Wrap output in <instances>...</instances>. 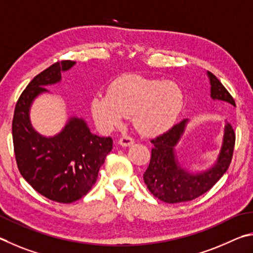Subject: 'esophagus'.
<instances>
[{"mask_svg":"<svg viewBox=\"0 0 253 253\" xmlns=\"http://www.w3.org/2000/svg\"><path fill=\"white\" fill-rule=\"evenodd\" d=\"M134 143V140L131 138V136H127V135H123L122 138H120L119 140V144L122 145V147H130Z\"/></svg>","mask_w":253,"mask_h":253,"instance_id":"1","label":"esophagus"}]
</instances>
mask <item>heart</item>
Listing matches in <instances>:
<instances>
[{"instance_id":"1","label":"heart","mask_w":253,"mask_h":253,"mask_svg":"<svg viewBox=\"0 0 253 253\" xmlns=\"http://www.w3.org/2000/svg\"><path fill=\"white\" fill-rule=\"evenodd\" d=\"M178 84L138 74L122 75L110 84L108 94L97 93L91 102L94 121L110 131L132 114L136 129L144 134L162 133L176 122L183 108Z\"/></svg>"}]
</instances>
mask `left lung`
I'll return each instance as SVG.
<instances>
[{"mask_svg": "<svg viewBox=\"0 0 253 253\" xmlns=\"http://www.w3.org/2000/svg\"><path fill=\"white\" fill-rule=\"evenodd\" d=\"M208 77L210 79L212 99L228 102L236 106L232 95L218 78L211 72H208ZM187 123L188 120L184 119L151 140L153 148L151 160L143 174L144 183L154 197L167 203L191 201L209 191L227 172L232 160L236 133L231 124L227 123L218 160L211 169L192 174L181 168L176 160L174 148L182 136Z\"/></svg>", "mask_w": 253, "mask_h": 253, "instance_id": "8db88e82", "label": "left lung"}]
</instances>
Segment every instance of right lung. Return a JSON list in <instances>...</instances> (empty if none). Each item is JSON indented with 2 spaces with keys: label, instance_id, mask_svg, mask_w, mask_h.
<instances>
[{
  "label": "right lung",
  "instance_id": "add662e5",
  "mask_svg": "<svg viewBox=\"0 0 253 253\" xmlns=\"http://www.w3.org/2000/svg\"><path fill=\"white\" fill-rule=\"evenodd\" d=\"M74 61L64 60L38 74L16 102L12 121L13 145L17 168L35 191L59 203H72L90 191L113 141L92 134L82 119L71 118L64 129L52 138L39 134L30 122L31 103L57 83L61 72Z\"/></svg>",
  "mask_w": 253,
  "mask_h": 253
}]
</instances>
